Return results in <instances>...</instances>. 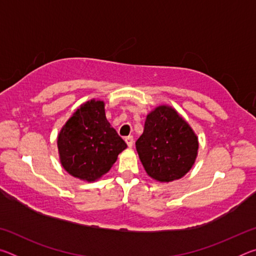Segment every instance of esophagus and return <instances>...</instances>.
I'll list each match as a JSON object with an SVG mask.
<instances>
[{"mask_svg": "<svg viewBox=\"0 0 256 256\" xmlns=\"http://www.w3.org/2000/svg\"><path fill=\"white\" fill-rule=\"evenodd\" d=\"M125 142H126V144H128V148H132V146H133V144H134V138H133V136H128L125 138Z\"/></svg>", "mask_w": 256, "mask_h": 256, "instance_id": "esophagus-1", "label": "esophagus"}]
</instances>
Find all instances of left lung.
Segmentation results:
<instances>
[{
    "mask_svg": "<svg viewBox=\"0 0 256 256\" xmlns=\"http://www.w3.org/2000/svg\"><path fill=\"white\" fill-rule=\"evenodd\" d=\"M144 170L151 178H182L196 162L198 136L174 108L162 105L149 112L142 136L136 142Z\"/></svg>",
    "mask_w": 256,
    "mask_h": 256,
    "instance_id": "left-lung-1",
    "label": "left lung"
}]
</instances>
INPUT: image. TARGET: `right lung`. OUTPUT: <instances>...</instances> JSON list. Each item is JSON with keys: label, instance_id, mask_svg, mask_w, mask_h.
Wrapping results in <instances>:
<instances>
[{"label": "right lung", "instance_id": "right-lung-1", "mask_svg": "<svg viewBox=\"0 0 256 256\" xmlns=\"http://www.w3.org/2000/svg\"><path fill=\"white\" fill-rule=\"evenodd\" d=\"M58 146L60 164L68 174L94 182L110 170L128 146L107 120L104 102L92 99L60 130Z\"/></svg>", "mask_w": 256, "mask_h": 256}]
</instances>
